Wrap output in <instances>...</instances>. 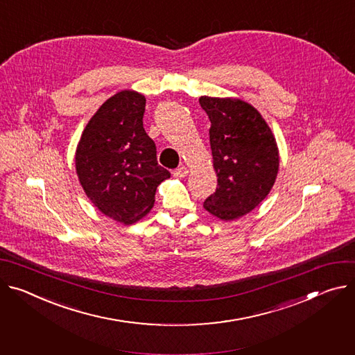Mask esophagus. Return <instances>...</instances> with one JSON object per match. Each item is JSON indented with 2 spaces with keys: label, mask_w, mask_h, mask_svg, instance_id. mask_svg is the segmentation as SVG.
<instances>
[{
  "label": "esophagus",
  "mask_w": 355,
  "mask_h": 355,
  "mask_svg": "<svg viewBox=\"0 0 355 355\" xmlns=\"http://www.w3.org/2000/svg\"><path fill=\"white\" fill-rule=\"evenodd\" d=\"M173 174H174V177H177V178H184V177L188 174V168H187L185 166H181V167H178Z\"/></svg>",
  "instance_id": "1"
}]
</instances>
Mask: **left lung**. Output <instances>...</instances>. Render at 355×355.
<instances>
[{
  "label": "left lung",
  "instance_id": "1",
  "mask_svg": "<svg viewBox=\"0 0 355 355\" xmlns=\"http://www.w3.org/2000/svg\"><path fill=\"white\" fill-rule=\"evenodd\" d=\"M209 117V143L218 187L204 208L234 220L259 205L279 171V150L270 127L252 105L232 98L201 96Z\"/></svg>",
  "mask_w": 355,
  "mask_h": 355
}]
</instances>
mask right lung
Instances as JSON below:
<instances>
[{"label": "right lung", "instance_id": "add662e5", "mask_svg": "<svg viewBox=\"0 0 355 355\" xmlns=\"http://www.w3.org/2000/svg\"><path fill=\"white\" fill-rule=\"evenodd\" d=\"M144 110L143 94L116 93L86 124L75 155L87 198L124 225L150 212L157 187L171 175L157 163L155 144L143 127Z\"/></svg>", "mask_w": 355, "mask_h": 355}]
</instances>
